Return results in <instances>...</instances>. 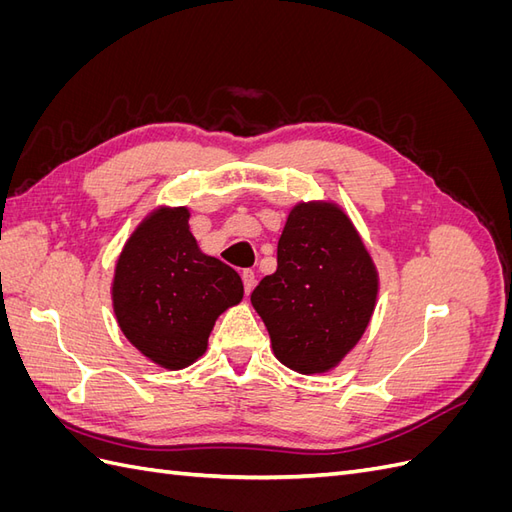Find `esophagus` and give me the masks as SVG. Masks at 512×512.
Returning <instances> with one entry per match:
<instances>
[{"label":"esophagus","instance_id":"obj_1","mask_svg":"<svg viewBox=\"0 0 512 512\" xmlns=\"http://www.w3.org/2000/svg\"><path fill=\"white\" fill-rule=\"evenodd\" d=\"M241 277H243V288H245V294H250V292L254 290V286H256V275H254V271L245 269V271L241 273Z\"/></svg>","mask_w":512,"mask_h":512}]
</instances>
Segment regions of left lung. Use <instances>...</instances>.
<instances>
[{"label":"left lung","instance_id":"left-lung-1","mask_svg":"<svg viewBox=\"0 0 512 512\" xmlns=\"http://www.w3.org/2000/svg\"><path fill=\"white\" fill-rule=\"evenodd\" d=\"M380 275L361 232L333 200H301L288 211L277 269L252 305L275 359L297 374H327L361 342L374 316Z\"/></svg>","mask_w":512,"mask_h":512}]
</instances>
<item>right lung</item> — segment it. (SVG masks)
Wrapping results in <instances>:
<instances>
[{
    "label": "right lung",
    "mask_w": 512,
    "mask_h": 512,
    "mask_svg": "<svg viewBox=\"0 0 512 512\" xmlns=\"http://www.w3.org/2000/svg\"><path fill=\"white\" fill-rule=\"evenodd\" d=\"M111 299L128 342L151 363L177 371L207 352L215 320L241 303L243 282L200 250L188 207L160 205L121 247Z\"/></svg>",
    "instance_id": "right-lung-1"
}]
</instances>
